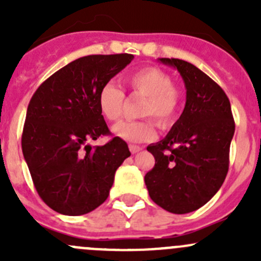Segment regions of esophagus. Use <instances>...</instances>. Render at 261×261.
<instances>
[{"mask_svg": "<svg viewBox=\"0 0 261 261\" xmlns=\"http://www.w3.org/2000/svg\"><path fill=\"white\" fill-rule=\"evenodd\" d=\"M128 149H130V151L133 152V154H136V152L141 151V150H143V147L139 146V145H130L128 146Z\"/></svg>", "mask_w": 261, "mask_h": 261, "instance_id": "esophagus-1", "label": "esophagus"}]
</instances>
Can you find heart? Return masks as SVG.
Returning <instances> with one entry per match:
<instances>
[{"label":"heart","instance_id":"heart-1","mask_svg":"<svg viewBox=\"0 0 261 261\" xmlns=\"http://www.w3.org/2000/svg\"><path fill=\"white\" fill-rule=\"evenodd\" d=\"M125 83L135 96L145 97L139 115L151 117L160 127H169L177 120L181 103V93L173 84L172 75L159 68L147 67L131 73ZM125 93L114 83H106L98 93V107L109 121H117L122 116ZM144 118L125 121L112 127L115 136L128 143H144L155 138L154 121Z\"/></svg>","mask_w":261,"mask_h":261}]
</instances>
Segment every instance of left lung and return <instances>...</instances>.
<instances>
[{
    "label": "left lung",
    "mask_w": 261,
    "mask_h": 261,
    "mask_svg": "<svg viewBox=\"0 0 261 261\" xmlns=\"http://www.w3.org/2000/svg\"><path fill=\"white\" fill-rule=\"evenodd\" d=\"M159 62L179 72L186 106L168 135L146 147L155 165L145 174V184L158 206L183 215L201 208L222 186L235 122L227 96L206 73L186 60Z\"/></svg>",
    "instance_id": "left-lung-1"
}]
</instances>
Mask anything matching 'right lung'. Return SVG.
Masks as SVG:
<instances>
[{
  "mask_svg": "<svg viewBox=\"0 0 261 261\" xmlns=\"http://www.w3.org/2000/svg\"><path fill=\"white\" fill-rule=\"evenodd\" d=\"M133 59V54L80 58L55 72L31 97L22 154L39 196L58 213L80 216L101 206L116 170L131 155L117 136L102 146L89 143L111 134L99 111V89Z\"/></svg>",
  "mask_w": 261,
  "mask_h": 261,
  "instance_id": "1",
  "label": "right lung"
}]
</instances>
